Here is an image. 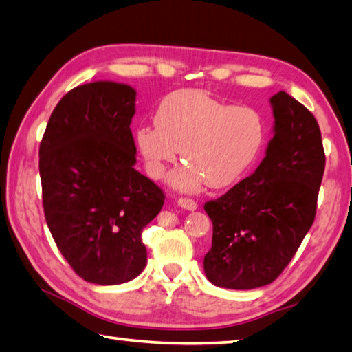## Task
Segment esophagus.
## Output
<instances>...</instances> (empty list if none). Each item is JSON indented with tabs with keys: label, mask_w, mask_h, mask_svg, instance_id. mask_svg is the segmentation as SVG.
I'll return each instance as SVG.
<instances>
[{
	"label": "esophagus",
	"mask_w": 352,
	"mask_h": 352,
	"mask_svg": "<svg viewBox=\"0 0 352 352\" xmlns=\"http://www.w3.org/2000/svg\"><path fill=\"white\" fill-rule=\"evenodd\" d=\"M177 204H178V206H180V208L186 209V210H197V208H198L197 201H194L192 198H180V200L177 201Z\"/></svg>",
	"instance_id": "1"
}]
</instances>
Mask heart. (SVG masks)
I'll use <instances>...</instances> for the list:
<instances>
[{
    "label": "heart",
    "mask_w": 352,
    "mask_h": 352,
    "mask_svg": "<svg viewBox=\"0 0 352 352\" xmlns=\"http://www.w3.org/2000/svg\"><path fill=\"white\" fill-rule=\"evenodd\" d=\"M155 126L135 131L138 151L151 178L162 180L178 155L186 160L170 177L172 188L194 192L204 183H237L263 149L265 120L249 106H231L197 89L172 92L155 111Z\"/></svg>",
    "instance_id": "b5f03b06"
}]
</instances>
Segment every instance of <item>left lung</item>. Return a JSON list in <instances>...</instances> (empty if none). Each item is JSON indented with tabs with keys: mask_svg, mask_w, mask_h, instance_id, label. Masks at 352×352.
I'll list each match as a JSON object with an SVG mask.
<instances>
[{
	"mask_svg": "<svg viewBox=\"0 0 352 352\" xmlns=\"http://www.w3.org/2000/svg\"><path fill=\"white\" fill-rule=\"evenodd\" d=\"M270 103L274 137L258 168L204 204L214 228L204 274L210 283L228 289L272 283L314 223L324 172L320 127L285 91Z\"/></svg>",
	"mask_w": 352,
	"mask_h": 352,
	"instance_id": "obj_1",
	"label": "left lung"
}]
</instances>
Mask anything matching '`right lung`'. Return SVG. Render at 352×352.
I'll return each instance as SVG.
<instances>
[{
    "instance_id": "right-lung-1",
    "label": "right lung",
    "mask_w": 352,
    "mask_h": 352,
    "mask_svg": "<svg viewBox=\"0 0 352 352\" xmlns=\"http://www.w3.org/2000/svg\"><path fill=\"white\" fill-rule=\"evenodd\" d=\"M137 91L94 81L56 104L40 144L43 206L63 257L89 283L121 285L146 266L143 229L164 194L135 169Z\"/></svg>"
}]
</instances>
